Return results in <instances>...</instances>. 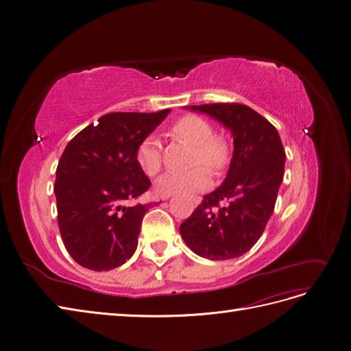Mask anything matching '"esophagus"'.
Returning a JSON list of instances; mask_svg holds the SVG:
<instances>
[{
    "label": "esophagus",
    "mask_w": 351,
    "mask_h": 351,
    "mask_svg": "<svg viewBox=\"0 0 351 351\" xmlns=\"http://www.w3.org/2000/svg\"><path fill=\"white\" fill-rule=\"evenodd\" d=\"M168 197H169V196H166L165 199H168ZM191 199H192V202H193V204H195V205H199V204H200V202H202V197H200V196H192Z\"/></svg>",
    "instance_id": "34e87169"
}]
</instances>
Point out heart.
Listing matches in <instances>:
<instances>
[{
	"instance_id": "obj_1",
	"label": "heart",
	"mask_w": 351,
	"mask_h": 351,
	"mask_svg": "<svg viewBox=\"0 0 351 351\" xmlns=\"http://www.w3.org/2000/svg\"><path fill=\"white\" fill-rule=\"evenodd\" d=\"M171 136L176 141L193 146L191 165L193 168L185 172H173L163 175L155 183V192L159 196H171L176 193H191L204 191L210 185V171L222 172L229 160L230 151L225 139L213 136L212 125L202 117L185 115L176 121L171 128ZM135 160L139 169L149 178L159 173L162 168V151L155 136H146L136 147ZM204 162V165H197Z\"/></svg>"
}]
</instances>
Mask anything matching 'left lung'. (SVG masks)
I'll use <instances>...</instances> for the list:
<instances>
[{
	"label": "left lung",
	"mask_w": 351,
	"mask_h": 351,
	"mask_svg": "<svg viewBox=\"0 0 351 351\" xmlns=\"http://www.w3.org/2000/svg\"><path fill=\"white\" fill-rule=\"evenodd\" d=\"M222 122L233 135L225 182L204 196L179 228L186 245L210 261L245 254L259 241L274 210L286 154L278 129L243 104L189 106Z\"/></svg>",
	"instance_id": "1"
}]
</instances>
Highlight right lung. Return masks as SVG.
<instances>
[{
	"label": "right lung",
	"mask_w": 351,
	"mask_h": 351,
	"mask_svg": "<svg viewBox=\"0 0 351 351\" xmlns=\"http://www.w3.org/2000/svg\"><path fill=\"white\" fill-rule=\"evenodd\" d=\"M169 112H110L68 142L53 192L62 242L82 267L115 269L136 250L142 219L152 202L129 205L151 186L135 152Z\"/></svg>",
	"instance_id": "right-lung-1"
}]
</instances>
